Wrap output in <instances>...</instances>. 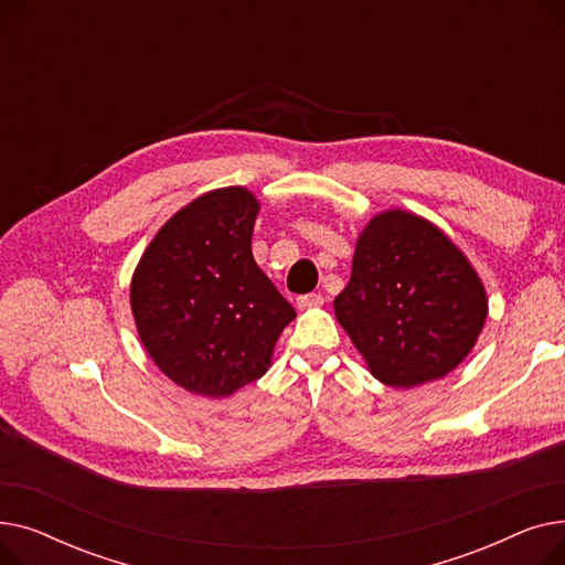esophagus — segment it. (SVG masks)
<instances>
[{
    "mask_svg": "<svg viewBox=\"0 0 565 565\" xmlns=\"http://www.w3.org/2000/svg\"><path fill=\"white\" fill-rule=\"evenodd\" d=\"M322 295L320 292H309V295H300L298 298V309H316V307H322Z\"/></svg>",
    "mask_w": 565,
    "mask_h": 565,
    "instance_id": "34e87169",
    "label": "esophagus"
}]
</instances>
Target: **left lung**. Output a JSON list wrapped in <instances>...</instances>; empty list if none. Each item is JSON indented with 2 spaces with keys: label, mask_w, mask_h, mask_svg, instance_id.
Segmentation results:
<instances>
[{
  "label": "left lung",
  "mask_w": 565,
  "mask_h": 565,
  "mask_svg": "<svg viewBox=\"0 0 565 565\" xmlns=\"http://www.w3.org/2000/svg\"><path fill=\"white\" fill-rule=\"evenodd\" d=\"M334 313L375 380L412 390L449 375L477 345L488 292L447 233L392 207L360 233Z\"/></svg>",
  "instance_id": "8db88e82"
}]
</instances>
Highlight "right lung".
Listing matches in <instances>:
<instances>
[{
  "label": "right lung",
  "mask_w": 565,
  "mask_h": 565,
  "mask_svg": "<svg viewBox=\"0 0 565 565\" xmlns=\"http://www.w3.org/2000/svg\"><path fill=\"white\" fill-rule=\"evenodd\" d=\"M258 207L237 185L196 196L164 222L132 273L137 334L190 394L226 398L265 375L295 318L252 256Z\"/></svg>",
  "instance_id": "1"
}]
</instances>
